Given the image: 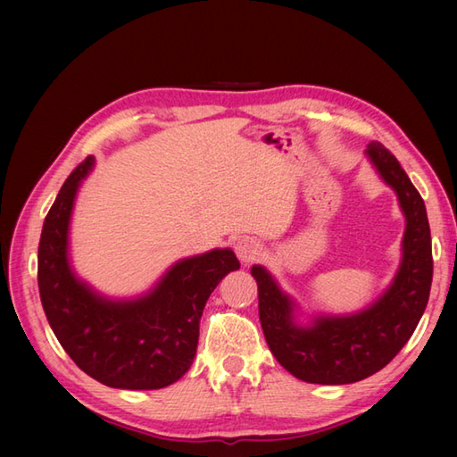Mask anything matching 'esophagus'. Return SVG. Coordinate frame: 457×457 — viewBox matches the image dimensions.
Segmentation results:
<instances>
[{
	"mask_svg": "<svg viewBox=\"0 0 457 457\" xmlns=\"http://www.w3.org/2000/svg\"><path fill=\"white\" fill-rule=\"evenodd\" d=\"M236 251H237V257L243 262H253V261L259 259L262 245L254 237H243V239L237 241Z\"/></svg>",
	"mask_w": 457,
	"mask_h": 457,
	"instance_id": "1",
	"label": "esophagus"
}]
</instances>
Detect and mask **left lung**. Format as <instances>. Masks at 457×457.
Listing matches in <instances>:
<instances>
[{
    "label": "left lung",
    "mask_w": 457,
    "mask_h": 457,
    "mask_svg": "<svg viewBox=\"0 0 457 457\" xmlns=\"http://www.w3.org/2000/svg\"><path fill=\"white\" fill-rule=\"evenodd\" d=\"M368 157L394 187L407 218L403 262L391 288L366 312L321 317L302 328L292 321V303L262 267L251 274L259 286V317L267 345L292 376L310 384H353L379 372L407 345L428 303L432 243L424 200L405 169L384 144L370 142Z\"/></svg>",
    "instance_id": "8db88e82"
}]
</instances>
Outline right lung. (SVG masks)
<instances>
[{"label":"right lung","instance_id":"add662e5","mask_svg":"<svg viewBox=\"0 0 457 457\" xmlns=\"http://www.w3.org/2000/svg\"><path fill=\"white\" fill-rule=\"evenodd\" d=\"M91 167L89 155L73 169L42 226L38 290L46 320L73 362L101 384L171 386L193 364L206 300L228 272L239 269V261L229 249H214L177 262L140 300H103L73 277L66 257L73 198Z\"/></svg>","mask_w":457,"mask_h":457}]
</instances>
